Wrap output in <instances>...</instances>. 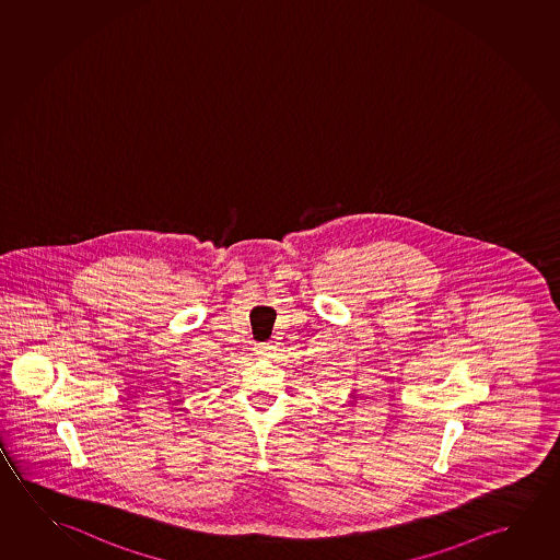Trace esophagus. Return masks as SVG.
Masks as SVG:
<instances>
[{"label":"esophagus","mask_w":560,"mask_h":560,"mask_svg":"<svg viewBox=\"0 0 560 560\" xmlns=\"http://www.w3.org/2000/svg\"><path fill=\"white\" fill-rule=\"evenodd\" d=\"M271 351H273V345L261 343L256 347V353H258L259 357H267V354H271Z\"/></svg>","instance_id":"obj_1"}]
</instances>
